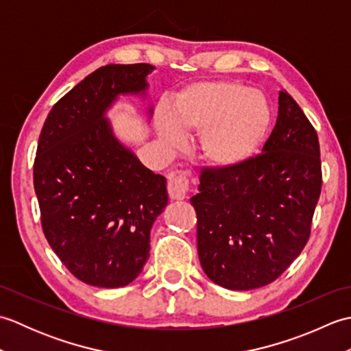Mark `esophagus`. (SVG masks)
<instances>
[{"mask_svg": "<svg viewBox=\"0 0 351 351\" xmlns=\"http://www.w3.org/2000/svg\"><path fill=\"white\" fill-rule=\"evenodd\" d=\"M169 195L173 200H182L189 196V181L180 173L169 175Z\"/></svg>", "mask_w": 351, "mask_h": 351, "instance_id": "1", "label": "esophagus"}]
</instances>
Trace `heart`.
<instances>
[{
  "label": "heart",
  "mask_w": 351,
  "mask_h": 351,
  "mask_svg": "<svg viewBox=\"0 0 351 351\" xmlns=\"http://www.w3.org/2000/svg\"><path fill=\"white\" fill-rule=\"evenodd\" d=\"M265 95L232 80L199 81L176 93L171 113L161 110L156 132L164 145L181 146L185 134H200L204 160L215 169L243 166L258 154L271 126Z\"/></svg>",
  "instance_id": "heart-1"
}]
</instances>
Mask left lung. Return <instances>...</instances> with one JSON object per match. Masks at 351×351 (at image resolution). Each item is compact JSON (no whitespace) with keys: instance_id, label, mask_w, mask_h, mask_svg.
Wrapping results in <instances>:
<instances>
[{"instance_id":"1","label":"left lung","mask_w":351,"mask_h":351,"mask_svg":"<svg viewBox=\"0 0 351 351\" xmlns=\"http://www.w3.org/2000/svg\"><path fill=\"white\" fill-rule=\"evenodd\" d=\"M319 191L318 136L282 90L278 121L261 155L235 169L204 170L190 199L205 274L235 291L278 279L308 243Z\"/></svg>"}]
</instances>
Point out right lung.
<instances>
[{"mask_svg":"<svg viewBox=\"0 0 351 351\" xmlns=\"http://www.w3.org/2000/svg\"><path fill=\"white\" fill-rule=\"evenodd\" d=\"M152 64H107L58 101L43 123L34 190L43 234L66 268L99 288L143 270L151 229L169 204L167 180L116 137L108 111L121 96L147 101ZM154 107L146 102V116Z\"/></svg>","mask_w":351,"mask_h":351,"instance_id":"obj_1","label":"right lung"}]
</instances>
